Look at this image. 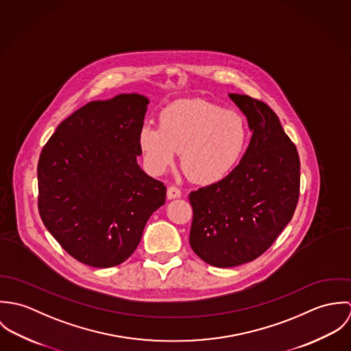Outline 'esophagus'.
Instances as JSON below:
<instances>
[{
    "label": "esophagus",
    "mask_w": 351,
    "mask_h": 351,
    "mask_svg": "<svg viewBox=\"0 0 351 351\" xmlns=\"http://www.w3.org/2000/svg\"><path fill=\"white\" fill-rule=\"evenodd\" d=\"M181 191L177 186H169L167 188V199L173 200V199H180L181 197Z\"/></svg>",
    "instance_id": "34e87169"
}]
</instances>
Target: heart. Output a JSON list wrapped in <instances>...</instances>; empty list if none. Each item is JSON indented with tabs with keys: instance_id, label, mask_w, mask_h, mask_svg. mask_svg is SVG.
<instances>
[{
	"instance_id": "b5f03b06",
	"label": "heart",
	"mask_w": 351,
	"mask_h": 351,
	"mask_svg": "<svg viewBox=\"0 0 351 351\" xmlns=\"http://www.w3.org/2000/svg\"><path fill=\"white\" fill-rule=\"evenodd\" d=\"M250 131L245 117L209 101H174L159 113V127L143 125L139 147L154 174L169 170L178 152L185 174L196 184L227 178L242 160Z\"/></svg>"
}]
</instances>
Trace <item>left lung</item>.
Segmentation results:
<instances>
[{"mask_svg":"<svg viewBox=\"0 0 351 351\" xmlns=\"http://www.w3.org/2000/svg\"><path fill=\"white\" fill-rule=\"evenodd\" d=\"M246 114L250 145L223 181L191 192L189 243L216 267L256 259L292 220L300 196L299 152L273 109L245 95H230Z\"/></svg>","mask_w":351,"mask_h":351,"instance_id":"left-lung-1","label":"left lung"}]
</instances>
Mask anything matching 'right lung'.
Returning <instances> with one entry per match:
<instances>
[{
  "mask_svg": "<svg viewBox=\"0 0 351 351\" xmlns=\"http://www.w3.org/2000/svg\"><path fill=\"white\" fill-rule=\"evenodd\" d=\"M149 100L131 93L92 101L64 119L38 163V208L78 262L112 267L136 250L166 186L138 165Z\"/></svg>",
  "mask_w": 351,
  "mask_h": 351,
  "instance_id": "right-lung-1",
  "label": "right lung"
}]
</instances>
